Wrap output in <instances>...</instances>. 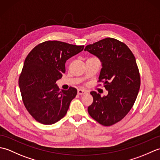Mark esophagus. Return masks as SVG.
<instances>
[{"instance_id":"esophagus-1","label":"esophagus","mask_w":160,"mask_h":160,"mask_svg":"<svg viewBox=\"0 0 160 160\" xmlns=\"http://www.w3.org/2000/svg\"><path fill=\"white\" fill-rule=\"evenodd\" d=\"M87 92L86 91L82 90V89H78V95H83V94H85Z\"/></svg>"}]
</instances>
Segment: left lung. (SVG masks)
I'll list each match as a JSON object with an SVG mask.
<instances>
[{
	"label": "left lung",
	"mask_w": 160,
	"mask_h": 160,
	"mask_svg": "<svg viewBox=\"0 0 160 160\" xmlns=\"http://www.w3.org/2000/svg\"><path fill=\"white\" fill-rule=\"evenodd\" d=\"M84 51L101 60L102 68L98 82H103L108 91L103 97L91 91L93 101L88 113L105 127L115 124L130 111L140 89V75L135 58L126 44L112 38L87 45Z\"/></svg>",
	"instance_id": "left-lung-1"
}]
</instances>
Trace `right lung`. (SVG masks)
<instances>
[{
  "label": "right lung",
  "mask_w": 160,
  "mask_h": 160,
  "mask_svg": "<svg viewBox=\"0 0 160 160\" xmlns=\"http://www.w3.org/2000/svg\"><path fill=\"white\" fill-rule=\"evenodd\" d=\"M84 47L47 40L36 45L26 57L18 84L23 104L37 122L53 124L66 115L77 89L70 87L60 91L56 82L65 73L66 61Z\"/></svg>",
  "instance_id": "obj_1"
}]
</instances>
